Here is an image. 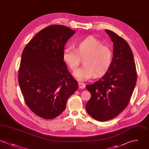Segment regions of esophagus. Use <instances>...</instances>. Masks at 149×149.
Wrapping results in <instances>:
<instances>
[{"instance_id": "esophagus-1", "label": "esophagus", "mask_w": 149, "mask_h": 149, "mask_svg": "<svg viewBox=\"0 0 149 149\" xmlns=\"http://www.w3.org/2000/svg\"><path fill=\"white\" fill-rule=\"evenodd\" d=\"M79 88H81V89H83V88H85L86 86H85V84H84V83H81V82H79Z\"/></svg>"}]
</instances>
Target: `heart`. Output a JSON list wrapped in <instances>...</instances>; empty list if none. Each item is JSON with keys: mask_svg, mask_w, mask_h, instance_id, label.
I'll use <instances>...</instances> for the list:
<instances>
[{"mask_svg": "<svg viewBox=\"0 0 149 149\" xmlns=\"http://www.w3.org/2000/svg\"><path fill=\"white\" fill-rule=\"evenodd\" d=\"M81 58H84V65L76 70L73 74L77 79L84 81L95 75L100 77L105 74L112 65L113 52L109 47L90 36L77 42L75 50L66 48L63 51V59L72 70L77 68Z\"/></svg>", "mask_w": 149, "mask_h": 149, "instance_id": "obj_1", "label": "heart"}]
</instances>
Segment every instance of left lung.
<instances>
[{
    "label": "left lung",
    "mask_w": 149,
    "mask_h": 149,
    "mask_svg": "<svg viewBox=\"0 0 149 149\" xmlns=\"http://www.w3.org/2000/svg\"><path fill=\"white\" fill-rule=\"evenodd\" d=\"M105 31L113 44L112 65L101 79L86 86L91 93L86 109L99 121L111 120L125 109L137 80L135 62L129 44L113 31Z\"/></svg>",
    "instance_id": "1"
}]
</instances>
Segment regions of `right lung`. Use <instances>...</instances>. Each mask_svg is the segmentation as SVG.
<instances>
[{
    "instance_id": "obj_1",
    "label": "right lung",
    "mask_w": 149,
    "mask_h": 149,
    "mask_svg": "<svg viewBox=\"0 0 149 149\" xmlns=\"http://www.w3.org/2000/svg\"><path fill=\"white\" fill-rule=\"evenodd\" d=\"M75 32L64 26H49L38 33L22 53L19 86L27 105L44 119L59 115L78 88L63 59L65 45Z\"/></svg>"
}]
</instances>
